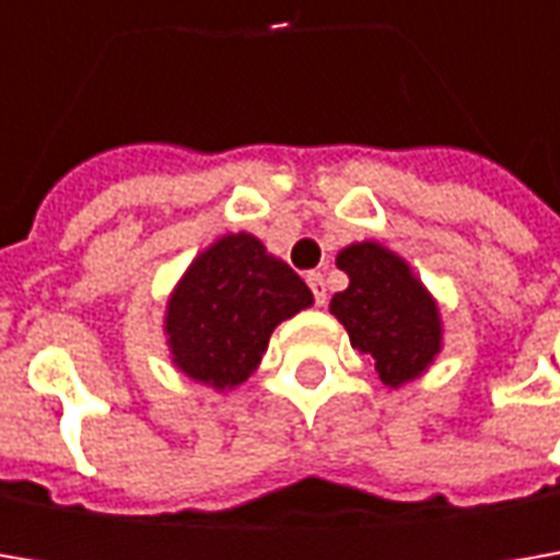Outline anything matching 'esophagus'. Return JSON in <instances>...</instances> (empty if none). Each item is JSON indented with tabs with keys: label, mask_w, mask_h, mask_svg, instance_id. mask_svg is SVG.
<instances>
[{
	"label": "esophagus",
	"mask_w": 560,
	"mask_h": 560,
	"mask_svg": "<svg viewBox=\"0 0 560 560\" xmlns=\"http://www.w3.org/2000/svg\"><path fill=\"white\" fill-rule=\"evenodd\" d=\"M305 280H308V287H312L314 292V305L324 308V305H327V283H324V273H320V270H312Z\"/></svg>",
	"instance_id": "esophagus-1"
}]
</instances>
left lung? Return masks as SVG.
<instances>
[{
    "label": "left lung",
    "mask_w": 560,
    "mask_h": 560,
    "mask_svg": "<svg viewBox=\"0 0 560 560\" xmlns=\"http://www.w3.org/2000/svg\"><path fill=\"white\" fill-rule=\"evenodd\" d=\"M336 265L349 273V290L336 292L330 312L352 349L371 358L393 389L423 374L440 355L442 320L408 261L380 243H355L336 255Z\"/></svg>",
    "instance_id": "obj_1"
}]
</instances>
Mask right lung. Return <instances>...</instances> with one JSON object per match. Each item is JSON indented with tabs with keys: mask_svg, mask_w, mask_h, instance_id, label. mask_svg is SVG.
Returning a JSON list of instances; mask_svg holds the SVG:
<instances>
[{
	"mask_svg": "<svg viewBox=\"0 0 560 560\" xmlns=\"http://www.w3.org/2000/svg\"><path fill=\"white\" fill-rule=\"evenodd\" d=\"M312 290L252 233H226L189 265L167 299L164 336L196 383L233 389L268 349L280 320L312 305Z\"/></svg>",
	"mask_w": 560,
	"mask_h": 560,
	"instance_id": "1",
	"label": "right lung"
}]
</instances>
